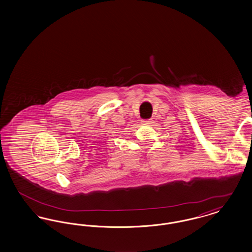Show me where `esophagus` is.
<instances>
[{"label":"esophagus","mask_w":252,"mask_h":252,"mask_svg":"<svg viewBox=\"0 0 252 252\" xmlns=\"http://www.w3.org/2000/svg\"><path fill=\"white\" fill-rule=\"evenodd\" d=\"M152 123L151 120H142V124L143 125H150Z\"/></svg>","instance_id":"34e87169"}]
</instances>
